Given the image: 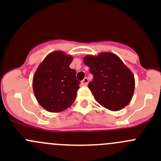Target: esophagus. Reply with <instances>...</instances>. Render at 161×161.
<instances>
[{
    "instance_id": "esophagus-1",
    "label": "esophagus",
    "mask_w": 161,
    "mask_h": 161,
    "mask_svg": "<svg viewBox=\"0 0 161 161\" xmlns=\"http://www.w3.org/2000/svg\"><path fill=\"white\" fill-rule=\"evenodd\" d=\"M81 84H82V86H86L88 84V79L87 78H84L83 80H82L81 82Z\"/></svg>"
}]
</instances>
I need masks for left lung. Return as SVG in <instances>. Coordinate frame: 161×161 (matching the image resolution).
<instances>
[{
  "label": "left lung",
  "instance_id": "1",
  "mask_svg": "<svg viewBox=\"0 0 161 161\" xmlns=\"http://www.w3.org/2000/svg\"><path fill=\"white\" fill-rule=\"evenodd\" d=\"M83 62L93 75L88 87L98 103L114 111L129 103L134 93L135 79L118 56L104 52L98 56H86Z\"/></svg>",
  "mask_w": 161,
  "mask_h": 161
}]
</instances>
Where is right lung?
Returning a JSON list of instances; mask_svg holds the SVG:
<instances>
[{"mask_svg": "<svg viewBox=\"0 0 161 161\" xmlns=\"http://www.w3.org/2000/svg\"><path fill=\"white\" fill-rule=\"evenodd\" d=\"M73 58L63 51H53L39 65L33 79V88L39 104L50 112H60L76 98L80 82L69 66Z\"/></svg>", "mask_w": 161, "mask_h": 161, "instance_id": "1", "label": "right lung"}]
</instances>
